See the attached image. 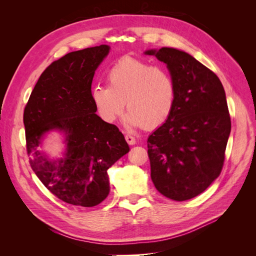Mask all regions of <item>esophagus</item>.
<instances>
[{"label":"esophagus","instance_id":"1","mask_svg":"<svg viewBox=\"0 0 256 256\" xmlns=\"http://www.w3.org/2000/svg\"><path fill=\"white\" fill-rule=\"evenodd\" d=\"M125 140L127 141V143L129 145H134L136 144V138L132 136H130V134H126L125 136Z\"/></svg>","mask_w":256,"mask_h":256}]
</instances>
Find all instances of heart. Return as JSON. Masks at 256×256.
<instances>
[{
	"mask_svg": "<svg viewBox=\"0 0 256 256\" xmlns=\"http://www.w3.org/2000/svg\"><path fill=\"white\" fill-rule=\"evenodd\" d=\"M108 85H96L90 96L106 122H114L125 109L131 127L156 128L172 114L177 96L176 83L168 69L148 62L122 58L106 72Z\"/></svg>",
	"mask_w": 256,
	"mask_h": 256,
	"instance_id": "heart-1",
	"label": "heart"
}]
</instances>
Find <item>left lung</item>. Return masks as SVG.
<instances>
[{"label":"left lung","instance_id":"obj_1","mask_svg":"<svg viewBox=\"0 0 256 256\" xmlns=\"http://www.w3.org/2000/svg\"><path fill=\"white\" fill-rule=\"evenodd\" d=\"M166 64L176 83L174 110L147 140L150 177L168 198L204 192L222 171L230 134L226 92L218 76L187 52L148 50Z\"/></svg>","mask_w":256,"mask_h":256}]
</instances>
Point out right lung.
Here are the masks:
<instances>
[{
    "label": "right lung",
    "mask_w": 256,
    "mask_h": 256,
    "mask_svg": "<svg viewBox=\"0 0 256 256\" xmlns=\"http://www.w3.org/2000/svg\"><path fill=\"white\" fill-rule=\"evenodd\" d=\"M106 44L66 54L42 74L23 113L30 164L47 189L63 202L100 204L110 192L108 168L129 152L118 128L102 120L92 100L95 70ZM64 136V156L51 160L42 150L45 134Z\"/></svg>",
    "instance_id": "add662e5"
}]
</instances>
